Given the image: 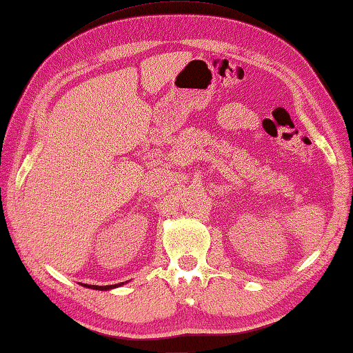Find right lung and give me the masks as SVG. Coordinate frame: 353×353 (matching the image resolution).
<instances>
[{"label":"right lung","instance_id":"add662e5","mask_svg":"<svg viewBox=\"0 0 353 353\" xmlns=\"http://www.w3.org/2000/svg\"><path fill=\"white\" fill-rule=\"evenodd\" d=\"M123 283H119V284H112V285H92V284H84L85 288L88 289H96V290H110V289H114L117 288V285H121Z\"/></svg>","mask_w":353,"mask_h":353}]
</instances>
